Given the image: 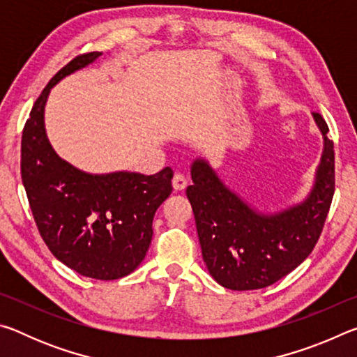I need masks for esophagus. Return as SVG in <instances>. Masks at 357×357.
<instances>
[{"instance_id": "34e87169", "label": "esophagus", "mask_w": 357, "mask_h": 357, "mask_svg": "<svg viewBox=\"0 0 357 357\" xmlns=\"http://www.w3.org/2000/svg\"><path fill=\"white\" fill-rule=\"evenodd\" d=\"M187 183H189V181H187V178L183 173H176L173 176V189L174 190H184L187 187Z\"/></svg>"}]
</instances>
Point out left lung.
<instances>
[{"mask_svg": "<svg viewBox=\"0 0 357 357\" xmlns=\"http://www.w3.org/2000/svg\"><path fill=\"white\" fill-rule=\"evenodd\" d=\"M324 149L310 195L277 214H261L222 184L208 162L192 164L187 198L195 215L203 259L217 283L234 291L269 287L310 255L323 231L335 189L334 143L319 113Z\"/></svg>", "mask_w": 357, "mask_h": 357, "instance_id": "left-lung-1", "label": "left lung"}]
</instances>
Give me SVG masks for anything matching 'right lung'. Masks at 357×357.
I'll return each mask as SVG.
<instances>
[{"label": "right lung", "instance_id": "add662e5", "mask_svg": "<svg viewBox=\"0 0 357 357\" xmlns=\"http://www.w3.org/2000/svg\"><path fill=\"white\" fill-rule=\"evenodd\" d=\"M100 55L75 56L48 82L23 128L20 170L34 222L53 255L84 277L114 280L146 255L155 211L173 190V170L89 174L53 151L44 126L50 89Z\"/></svg>", "mask_w": 357, "mask_h": 357}]
</instances>
